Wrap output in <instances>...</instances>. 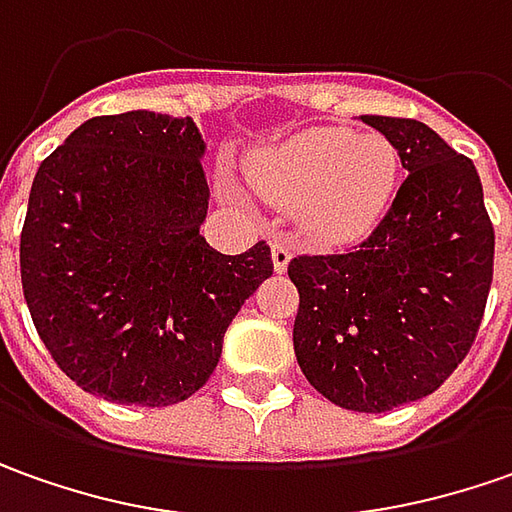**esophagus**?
Instances as JSON below:
<instances>
[{"label":"esophagus","instance_id":"esophagus-1","mask_svg":"<svg viewBox=\"0 0 512 512\" xmlns=\"http://www.w3.org/2000/svg\"><path fill=\"white\" fill-rule=\"evenodd\" d=\"M291 255H294V249H291V240H286V238H274L272 240L274 272H286V266H289Z\"/></svg>","mask_w":512,"mask_h":512}]
</instances>
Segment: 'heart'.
<instances>
[{
    "mask_svg": "<svg viewBox=\"0 0 512 512\" xmlns=\"http://www.w3.org/2000/svg\"><path fill=\"white\" fill-rule=\"evenodd\" d=\"M399 155L379 133L317 127L294 135L249 161V181L277 206H300L303 223L320 240L365 235L394 195ZM223 192L240 201L235 184Z\"/></svg>",
    "mask_w": 512,
    "mask_h": 512,
    "instance_id": "heart-1",
    "label": "heart"
}]
</instances>
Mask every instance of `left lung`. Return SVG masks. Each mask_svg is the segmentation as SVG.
<instances>
[{
  "label": "left lung",
  "mask_w": 512,
  "mask_h": 512,
  "mask_svg": "<svg viewBox=\"0 0 512 512\" xmlns=\"http://www.w3.org/2000/svg\"><path fill=\"white\" fill-rule=\"evenodd\" d=\"M408 178L371 235L291 257L294 354L311 385L362 414L433 394L465 360L493 283V223L467 155L414 118L362 115Z\"/></svg>",
  "instance_id": "1"
}]
</instances>
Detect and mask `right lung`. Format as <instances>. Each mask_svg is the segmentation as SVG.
<instances>
[{
	"instance_id": "1",
	"label": "right lung",
	"mask_w": 512,
	"mask_h": 512,
	"mask_svg": "<svg viewBox=\"0 0 512 512\" xmlns=\"http://www.w3.org/2000/svg\"><path fill=\"white\" fill-rule=\"evenodd\" d=\"M201 155L192 118L96 115L33 178L22 291L50 357L87 394L147 408L189 399L272 277L266 240L243 255L203 240Z\"/></svg>"
}]
</instances>
